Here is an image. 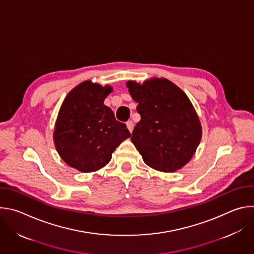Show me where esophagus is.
Returning a JSON list of instances; mask_svg holds the SVG:
<instances>
[{"instance_id": "34e87169", "label": "esophagus", "mask_w": 254, "mask_h": 254, "mask_svg": "<svg viewBox=\"0 0 254 254\" xmlns=\"http://www.w3.org/2000/svg\"><path fill=\"white\" fill-rule=\"evenodd\" d=\"M127 128H128V130L131 132L132 129H133V123H132L131 121H128V122L127 123Z\"/></svg>"}]
</instances>
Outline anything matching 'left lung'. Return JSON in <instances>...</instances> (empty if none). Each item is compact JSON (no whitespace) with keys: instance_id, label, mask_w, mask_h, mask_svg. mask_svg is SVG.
Returning a JSON list of instances; mask_svg holds the SVG:
<instances>
[{"instance_id":"1","label":"left lung","mask_w":254,"mask_h":254,"mask_svg":"<svg viewBox=\"0 0 254 254\" xmlns=\"http://www.w3.org/2000/svg\"><path fill=\"white\" fill-rule=\"evenodd\" d=\"M127 87L137 102L140 121L131 141L149 167L161 172L183 168L195 154L202 127L186 93L166 78H152L142 84L127 81Z\"/></svg>"}]
</instances>
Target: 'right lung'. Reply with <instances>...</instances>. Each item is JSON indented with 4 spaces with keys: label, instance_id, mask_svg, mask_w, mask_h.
I'll return each mask as SVG.
<instances>
[{
    "label": "right lung",
    "instance_id": "right-lung-1",
    "mask_svg": "<svg viewBox=\"0 0 254 254\" xmlns=\"http://www.w3.org/2000/svg\"><path fill=\"white\" fill-rule=\"evenodd\" d=\"M112 91L111 85L86 80L67 94L60 107L53 133L55 148L67 165L79 172L103 168L130 136L126 124L118 122L103 103Z\"/></svg>",
    "mask_w": 254,
    "mask_h": 254
}]
</instances>
